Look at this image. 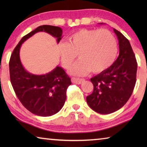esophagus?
Segmentation results:
<instances>
[{
	"mask_svg": "<svg viewBox=\"0 0 147 147\" xmlns=\"http://www.w3.org/2000/svg\"><path fill=\"white\" fill-rule=\"evenodd\" d=\"M72 82L74 83V84H82L84 80V78H72Z\"/></svg>",
	"mask_w": 147,
	"mask_h": 147,
	"instance_id": "34e87169",
	"label": "esophagus"
}]
</instances>
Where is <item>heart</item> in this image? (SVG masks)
Returning a JSON list of instances; mask_svg holds the SVG:
<instances>
[{
  "label": "heart",
  "mask_w": 147,
  "mask_h": 147,
  "mask_svg": "<svg viewBox=\"0 0 147 147\" xmlns=\"http://www.w3.org/2000/svg\"><path fill=\"white\" fill-rule=\"evenodd\" d=\"M58 54L62 65L70 69L78 54L80 59L71 70L73 75L82 76L91 71L100 73L115 61L118 52L117 43L108 30L81 29L71 35L69 43L58 45Z\"/></svg>",
  "instance_id": "heart-1"
}]
</instances>
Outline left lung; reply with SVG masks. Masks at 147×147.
Returning <instances> with one entry per match:
<instances>
[{
  "mask_svg": "<svg viewBox=\"0 0 147 147\" xmlns=\"http://www.w3.org/2000/svg\"><path fill=\"white\" fill-rule=\"evenodd\" d=\"M113 31L118 38L119 55L110 67L91 78L93 91L86 97L89 107L100 114L121 108L130 98L136 82L138 63L131 45L120 32L115 28Z\"/></svg>",
  "mask_w": 147,
  "mask_h": 147,
  "instance_id": "obj_1",
  "label": "left lung"
}]
</instances>
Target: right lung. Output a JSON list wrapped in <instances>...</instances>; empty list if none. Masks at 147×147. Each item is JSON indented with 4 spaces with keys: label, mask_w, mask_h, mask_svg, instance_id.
I'll list each match as a JSON object with an SVG mask.
<instances>
[{
    "label": "right lung",
    "mask_w": 147,
    "mask_h": 147,
    "mask_svg": "<svg viewBox=\"0 0 147 147\" xmlns=\"http://www.w3.org/2000/svg\"><path fill=\"white\" fill-rule=\"evenodd\" d=\"M39 32L51 34L56 38L58 43L63 33L62 29L58 26L42 25L24 36L11 55L9 75L15 93L22 104L35 115L48 117L58 113L63 106L67 89L71 84V81L59 66L42 75L30 73L24 68L20 59V49L24 41Z\"/></svg>",
    "instance_id": "right-lung-1"
}]
</instances>
